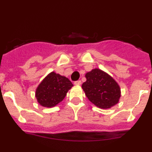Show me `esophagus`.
<instances>
[{"label": "esophagus", "mask_w": 152, "mask_h": 152, "mask_svg": "<svg viewBox=\"0 0 152 152\" xmlns=\"http://www.w3.org/2000/svg\"><path fill=\"white\" fill-rule=\"evenodd\" d=\"M74 84H75V85H80L81 84V81L80 80H76V81H75V83Z\"/></svg>", "instance_id": "esophagus-1"}]
</instances>
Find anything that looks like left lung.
<instances>
[{
	"instance_id": "left-lung-1",
	"label": "left lung",
	"mask_w": 152,
	"mask_h": 152,
	"mask_svg": "<svg viewBox=\"0 0 152 152\" xmlns=\"http://www.w3.org/2000/svg\"><path fill=\"white\" fill-rule=\"evenodd\" d=\"M87 80L82 88L88 100L99 108L113 107L120 98V88L111 76L100 69L95 68L85 75Z\"/></svg>"
}]
</instances>
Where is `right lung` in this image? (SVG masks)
Here are the masks:
<instances>
[{
    "instance_id": "right-lung-1",
    "label": "right lung",
    "mask_w": 152,
    "mask_h": 152,
    "mask_svg": "<svg viewBox=\"0 0 152 152\" xmlns=\"http://www.w3.org/2000/svg\"><path fill=\"white\" fill-rule=\"evenodd\" d=\"M72 86L73 84L68 78L51 72L38 86L36 97L42 107H53L62 101Z\"/></svg>"
}]
</instances>
